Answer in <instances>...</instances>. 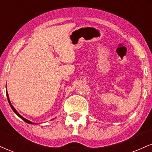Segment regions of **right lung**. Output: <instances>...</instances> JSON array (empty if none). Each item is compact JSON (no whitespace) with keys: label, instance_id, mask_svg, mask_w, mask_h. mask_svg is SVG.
Wrapping results in <instances>:
<instances>
[{"label":"right lung","instance_id":"1","mask_svg":"<svg viewBox=\"0 0 152 152\" xmlns=\"http://www.w3.org/2000/svg\"><path fill=\"white\" fill-rule=\"evenodd\" d=\"M6 95H7V98H8V103H9V104H10V107H11V109H13V111H14V113L16 115H18V116H19V117H20V118H21V119H23V120L24 121H26V123H28V124H35L34 123H33V122H31V121H28V119H26V118H25L24 117H23V116H21V115H20L18 113V111H16V110H15V109L14 107H13V105H12L11 104V103H10V99H9V96H8V92H7V90H6Z\"/></svg>","mask_w":152,"mask_h":152}]
</instances>
